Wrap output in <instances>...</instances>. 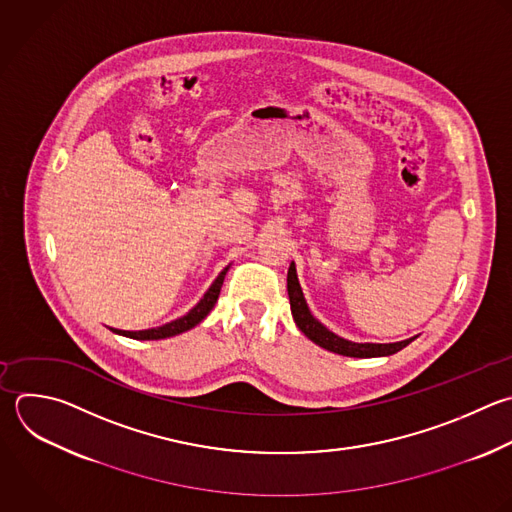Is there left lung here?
Wrapping results in <instances>:
<instances>
[{"label":"left lung","mask_w":512,"mask_h":512,"mask_svg":"<svg viewBox=\"0 0 512 512\" xmlns=\"http://www.w3.org/2000/svg\"><path fill=\"white\" fill-rule=\"evenodd\" d=\"M288 298H290V310L294 316L296 326L318 346L342 354V356H354V358H374V356H388L394 354L398 350H402L404 346H408L414 338L402 340V342H394V344H358V342H350L344 340L340 336H336L334 332H330L326 326H322L308 310L302 288L298 284V276H296V266L294 262L288 268Z\"/></svg>","instance_id":"1"}]
</instances>
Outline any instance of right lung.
Segmentation results:
<instances>
[{
    "instance_id": "1",
    "label": "right lung",
    "mask_w": 512,
    "mask_h": 512,
    "mask_svg": "<svg viewBox=\"0 0 512 512\" xmlns=\"http://www.w3.org/2000/svg\"><path fill=\"white\" fill-rule=\"evenodd\" d=\"M228 268H224L218 278L214 280V284L208 288V292L204 294V298L182 318L174 320V322H168L164 326H158V328H150V330H138V332H130V330H114L122 336H128V338H134V340H160V338H170V336H176V334H182L190 328H194L196 324H200L208 314L210 310L214 308L216 300H218V294H220V288H222V282H224V276H226Z\"/></svg>"
}]
</instances>
